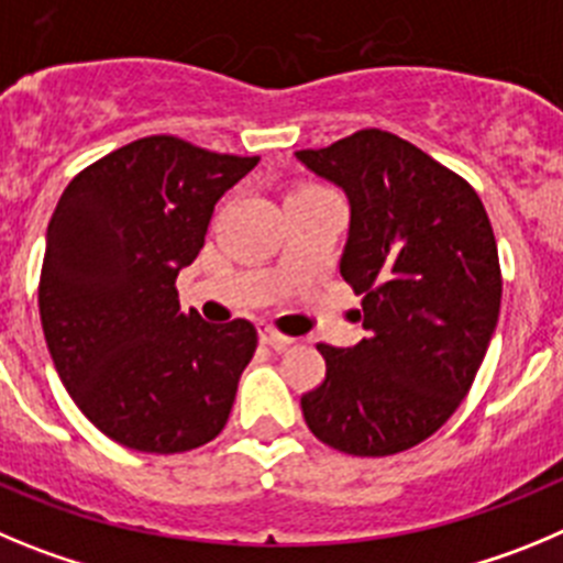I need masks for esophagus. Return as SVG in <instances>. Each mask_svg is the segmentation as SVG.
I'll return each instance as SVG.
<instances>
[{"mask_svg": "<svg viewBox=\"0 0 563 563\" xmlns=\"http://www.w3.org/2000/svg\"><path fill=\"white\" fill-rule=\"evenodd\" d=\"M261 342L269 344V347H275V351H286L288 344H294V339L283 336V333L275 331L272 325H261Z\"/></svg>", "mask_w": 563, "mask_h": 563, "instance_id": "1", "label": "esophagus"}]
</instances>
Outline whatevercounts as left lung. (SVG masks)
Listing matches in <instances>:
<instances>
[{
    "mask_svg": "<svg viewBox=\"0 0 563 563\" xmlns=\"http://www.w3.org/2000/svg\"><path fill=\"white\" fill-rule=\"evenodd\" d=\"M294 156L347 196L339 272L362 294L367 331L356 347L317 344L325 382L300 398L306 423L353 457L407 452L452 418L494 336L503 275L488 212L468 181L389 131Z\"/></svg>",
    "mask_w": 563,
    "mask_h": 563,
    "instance_id": "8db88e82",
    "label": "left lung"
}]
</instances>
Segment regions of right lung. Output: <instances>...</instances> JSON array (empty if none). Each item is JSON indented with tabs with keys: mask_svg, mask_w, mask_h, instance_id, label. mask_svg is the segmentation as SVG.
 Masks as SVG:
<instances>
[{
	"mask_svg": "<svg viewBox=\"0 0 563 563\" xmlns=\"http://www.w3.org/2000/svg\"><path fill=\"white\" fill-rule=\"evenodd\" d=\"M257 156L145 136L80 170L47 227L38 311L60 382L114 443L179 454L224 429L257 347L246 319L181 313L176 277Z\"/></svg>",
	"mask_w": 563,
	"mask_h": 563,
	"instance_id": "right-lung-1",
	"label": "right lung"
}]
</instances>
